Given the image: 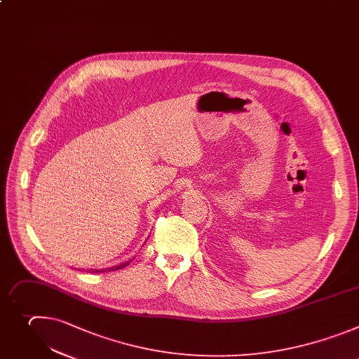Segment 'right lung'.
<instances>
[{"label": "right lung", "mask_w": 359, "mask_h": 359, "mask_svg": "<svg viewBox=\"0 0 359 359\" xmlns=\"http://www.w3.org/2000/svg\"><path fill=\"white\" fill-rule=\"evenodd\" d=\"M131 262H133V259H130V260H127V262H124V263H120V264H117V266L109 267V269H100V270H99V269H93L92 271H93V273H99V271L103 273V271H107V270H109V271H114V270H118V269H123V267L128 266ZM88 271H90V270H88Z\"/></svg>", "instance_id": "right-lung-1"}]
</instances>
